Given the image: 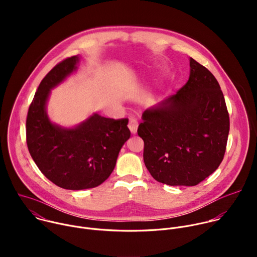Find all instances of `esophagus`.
I'll return each instance as SVG.
<instances>
[{"label": "esophagus", "instance_id": "obj_1", "mask_svg": "<svg viewBox=\"0 0 257 257\" xmlns=\"http://www.w3.org/2000/svg\"><path fill=\"white\" fill-rule=\"evenodd\" d=\"M128 128L130 129V131H131L132 134H136L137 128H138V122H137V120L134 119V118H131V119L129 120Z\"/></svg>", "mask_w": 257, "mask_h": 257}]
</instances>
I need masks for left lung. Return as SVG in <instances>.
<instances>
[{"mask_svg":"<svg viewBox=\"0 0 257 257\" xmlns=\"http://www.w3.org/2000/svg\"><path fill=\"white\" fill-rule=\"evenodd\" d=\"M187 83L145 109L137 133L151 175L170 186H195L221 165L230 119L215 77L190 58Z\"/></svg>","mask_w":257,"mask_h":257,"instance_id":"8db88e82","label":"left lung"}]
</instances>
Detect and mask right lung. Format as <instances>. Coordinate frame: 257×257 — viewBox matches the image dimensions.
<instances>
[{
	"label": "right lung",
	"mask_w": 257,
	"mask_h": 257,
	"mask_svg": "<svg viewBox=\"0 0 257 257\" xmlns=\"http://www.w3.org/2000/svg\"><path fill=\"white\" fill-rule=\"evenodd\" d=\"M79 57L57 64L42 80L28 108L26 142L41 172L68 190L94 188L115 169L119 153L130 138L128 119L93 114L73 128L54 124L47 113L51 89L76 71Z\"/></svg>",
	"instance_id": "obj_1"
}]
</instances>
